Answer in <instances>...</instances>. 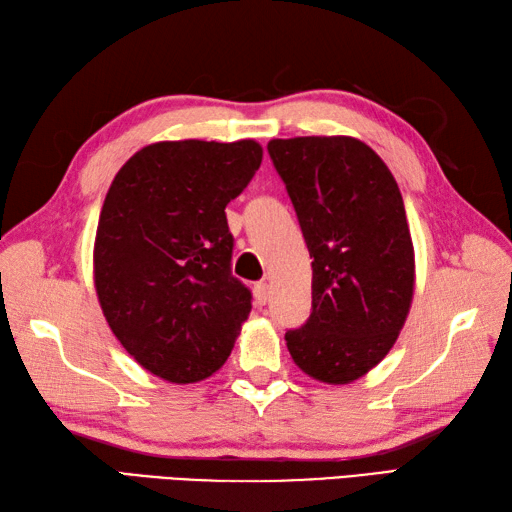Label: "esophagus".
I'll use <instances>...</instances> for the list:
<instances>
[{
  "instance_id": "obj_1",
  "label": "esophagus",
  "mask_w": 512,
  "mask_h": 512,
  "mask_svg": "<svg viewBox=\"0 0 512 512\" xmlns=\"http://www.w3.org/2000/svg\"><path fill=\"white\" fill-rule=\"evenodd\" d=\"M253 292H255V299H257L259 306H266V303H268V297H270V288H268V284H264V281H259V284H255Z\"/></svg>"
}]
</instances>
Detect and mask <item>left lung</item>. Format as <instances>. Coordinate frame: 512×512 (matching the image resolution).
Here are the masks:
<instances>
[{
    "mask_svg": "<svg viewBox=\"0 0 512 512\" xmlns=\"http://www.w3.org/2000/svg\"><path fill=\"white\" fill-rule=\"evenodd\" d=\"M312 262V312L286 332L295 363L323 383L367 374L396 343L413 297V246L398 184L347 136L270 140Z\"/></svg>",
    "mask_w": 512,
    "mask_h": 512,
    "instance_id": "left-lung-1",
    "label": "left lung"
}]
</instances>
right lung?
<instances>
[{"label":"right lung","mask_w":512,"mask_h":512,"mask_svg":"<svg viewBox=\"0 0 512 512\" xmlns=\"http://www.w3.org/2000/svg\"><path fill=\"white\" fill-rule=\"evenodd\" d=\"M262 165L255 140L156 143L105 195L94 284L116 339L151 374L198 383L224 365L253 308L233 277L226 204Z\"/></svg>","instance_id":"add662e5"}]
</instances>
